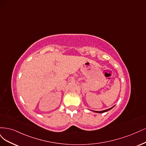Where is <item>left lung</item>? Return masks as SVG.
Here are the masks:
<instances>
[{"mask_svg": "<svg viewBox=\"0 0 146 146\" xmlns=\"http://www.w3.org/2000/svg\"><path fill=\"white\" fill-rule=\"evenodd\" d=\"M114 107H115V106H113V107H111V108H110V109H106V110H102V111H95V110H92V111H94V112H96V113H104V112H106V111H109V110H111V109H113V108Z\"/></svg>", "mask_w": 146, "mask_h": 146, "instance_id": "obj_1", "label": "left lung"}]
</instances>
